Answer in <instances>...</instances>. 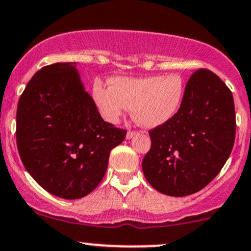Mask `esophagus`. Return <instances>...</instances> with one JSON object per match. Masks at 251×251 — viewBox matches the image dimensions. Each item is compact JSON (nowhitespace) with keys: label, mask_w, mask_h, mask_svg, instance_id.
I'll use <instances>...</instances> for the list:
<instances>
[{"label":"esophagus","mask_w":251,"mask_h":251,"mask_svg":"<svg viewBox=\"0 0 251 251\" xmlns=\"http://www.w3.org/2000/svg\"><path fill=\"white\" fill-rule=\"evenodd\" d=\"M137 134H138V131H128L127 134H126V138L131 139V138H133L134 136H137Z\"/></svg>","instance_id":"34e87169"}]
</instances>
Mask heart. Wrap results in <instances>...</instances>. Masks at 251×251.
Here are the masks:
<instances>
[{
	"label": "heart",
	"instance_id": "b5f03b06",
	"mask_svg": "<svg viewBox=\"0 0 251 251\" xmlns=\"http://www.w3.org/2000/svg\"><path fill=\"white\" fill-rule=\"evenodd\" d=\"M112 87L96 83L93 96L106 120L117 123L127 109L143 126L162 125L177 112L184 93V82L177 74L140 78L115 77Z\"/></svg>",
	"mask_w": 251,
	"mask_h": 251
}]
</instances>
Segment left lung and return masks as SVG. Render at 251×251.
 I'll use <instances>...</instances> for the list:
<instances>
[{"label": "left lung", "instance_id": "obj_1", "mask_svg": "<svg viewBox=\"0 0 251 251\" xmlns=\"http://www.w3.org/2000/svg\"><path fill=\"white\" fill-rule=\"evenodd\" d=\"M149 134L151 148L142 163L148 182L170 197L201 191L219 174L232 151V93L216 74L198 69L187 82L178 111Z\"/></svg>", "mask_w": 251, "mask_h": 251}]
</instances>
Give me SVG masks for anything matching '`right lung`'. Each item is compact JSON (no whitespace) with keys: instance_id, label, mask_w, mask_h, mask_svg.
I'll use <instances>...</instances> for the list:
<instances>
[{"instance_id":"1","label":"right lung","mask_w":251,"mask_h":251,"mask_svg":"<svg viewBox=\"0 0 251 251\" xmlns=\"http://www.w3.org/2000/svg\"><path fill=\"white\" fill-rule=\"evenodd\" d=\"M75 64L56 63L37 71L16 111V144L25 168L45 191L68 200L94 191L112 149L126 137V130L101 118Z\"/></svg>"}]
</instances>
